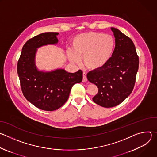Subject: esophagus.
Listing matches in <instances>:
<instances>
[{
  "label": "esophagus",
  "mask_w": 157,
  "mask_h": 157,
  "mask_svg": "<svg viewBox=\"0 0 157 157\" xmlns=\"http://www.w3.org/2000/svg\"><path fill=\"white\" fill-rule=\"evenodd\" d=\"M87 81V74H86V73L84 72L82 74V82H86Z\"/></svg>",
  "instance_id": "esophagus-1"
}]
</instances>
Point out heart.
<instances>
[{
  "instance_id": "obj_1",
  "label": "heart",
  "mask_w": 157,
  "mask_h": 157,
  "mask_svg": "<svg viewBox=\"0 0 157 157\" xmlns=\"http://www.w3.org/2000/svg\"><path fill=\"white\" fill-rule=\"evenodd\" d=\"M116 46L114 38L101 32H89L75 36L72 41V50H68V58L79 63L83 57L87 68L96 71L104 67L113 56Z\"/></svg>"
}]
</instances>
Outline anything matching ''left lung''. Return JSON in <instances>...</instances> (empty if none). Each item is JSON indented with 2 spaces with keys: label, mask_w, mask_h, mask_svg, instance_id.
Returning <instances> with one entry per match:
<instances>
[{
  "label": "left lung",
  "mask_w": 157,
  "mask_h": 157,
  "mask_svg": "<svg viewBox=\"0 0 157 157\" xmlns=\"http://www.w3.org/2000/svg\"><path fill=\"white\" fill-rule=\"evenodd\" d=\"M116 46L110 59L102 68L89 72L87 78L98 88L93 101L104 107L116 106L132 92L139 69V59L132 40L111 28Z\"/></svg>",
  "instance_id": "obj_1"
}]
</instances>
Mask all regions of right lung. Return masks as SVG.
<instances>
[{
  "label": "right lung",
  "mask_w": 157,
  "mask_h": 157,
  "mask_svg": "<svg viewBox=\"0 0 157 157\" xmlns=\"http://www.w3.org/2000/svg\"><path fill=\"white\" fill-rule=\"evenodd\" d=\"M56 32H46L29 40L22 48L17 63L21 91L25 98L36 107L47 111L60 108L69 98L71 89L82 81V71L70 73L64 70L44 73L35 64L36 48L58 41Z\"/></svg>",
  "instance_id": "add662e5"
}]
</instances>
